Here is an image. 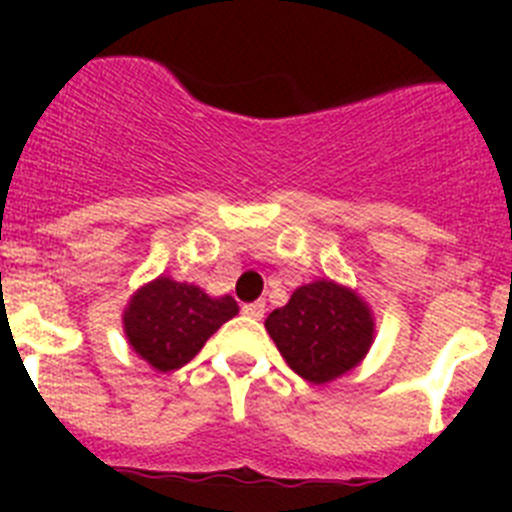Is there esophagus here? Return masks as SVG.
I'll return each instance as SVG.
<instances>
[{"label":"esophagus","mask_w":512,"mask_h":512,"mask_svg":"<svg viewBox=\"0 0 512 512\" xmlns=\"http://www.w3.org/2000/svg\"><path fill=\"white\" fill-rule=\"evenodd\" d=\"M264 312H266L264 300H256V302H248V305H243V315H248V318H253V320L264 318Z\"/></svg>","instance_id":"34e87169"}]
</instances>
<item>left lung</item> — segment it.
<instances>
[{
	"label": "left lung",
	"instance_id": "1",
	"mask_svg": "<svg viewBox=\"0 0 512 512\" xmlns=\"http://www.w3.org/2000/svg\"><path fill=\"white\" fill-rule=\"evenodd\" d=\"M266 330L292 372L325 384L359 366L374 341V318L354 289L318 279L271 312Z\"/></svg>",
	"mask_w": 512,
	"mask_h": 512
}]
</instances>
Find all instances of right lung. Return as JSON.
I'll return each instance as SVG.
<instances>
[{
	"mask_svg": "<svg viewBox=\"0 0 512 512\" xmlns=\"http://www.w3.org/2000/svg\"><path fill=\"white\" fill-rule=\"evenodd\" d=\"M238 315L230 295L210 297L200 287L158 277L140 287L122 312L125 336L140 359L174 372L200 354L207 338Z\"/></svg>",
	"mask_w": 512,
	"mask_h": 512,
	"instance_id": "right-lung-1",
	"label": "right lung"
}]
</instances>
